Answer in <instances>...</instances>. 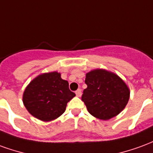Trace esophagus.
<instances>
[{
	"instance_id": "obj_1",
	"label": "esophagus",
	"mask_w": 153,
	"mask_h": 153,
	"mask_svg": "<svg viewBox=\"0 0 153 153\" xmlns=\"http://www.w3.org/2000/svg\"><path fill=\"white\" fill-rule=\"evenodd\" d=\"M75 94H76L77 97H80L81 96V94H82V91H81V89H78L75 92Z\"/></svg>"
}]
</instances>
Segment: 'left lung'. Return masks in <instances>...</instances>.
I'll return each instance as SVG.
<instances>
[{
  "label": "left lung",
  "instance_id": "1",
  "mask_svg": "<svg viewBox=\"0 0 153 153\" xmlns=\"http://www.w3.org/2000/svg\"><path fill=\"white\" fill-rule=\"evenodd\" d=\"M82 101L94 117L106 120L121 112L129 99L126 83L115 74L102 69L86 74Z\"/></svg>",
  "mask_w": 153,
  "mask_h": 153
}]
</instances>
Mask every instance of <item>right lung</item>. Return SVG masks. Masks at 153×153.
<instances>
[{
  "label": "right lung",
  "mask_w": 153,
  "mask_h": 153,
  "mask_svg": "<svg viewBox=\"0 0 153 153\" xmlns=\"http://www.w3.org/2000/svg\"><path fill=\"white\" fill-rule=\"evenodd\" d=\"M75 96L69 83L58 72L42 74L26 87L23 102L28 111L42 121H51L62 115L67 103Z\"/></svg>",
  "instance_id": "right-lung-1"
}]
</instances>
